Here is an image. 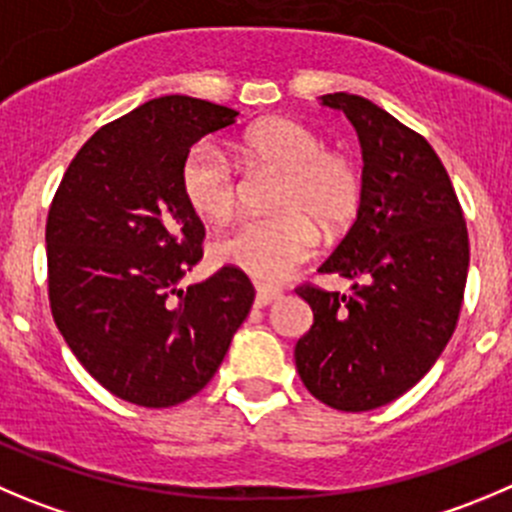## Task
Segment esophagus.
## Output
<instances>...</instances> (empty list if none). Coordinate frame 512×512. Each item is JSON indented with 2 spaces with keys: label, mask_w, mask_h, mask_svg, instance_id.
<instances>
[{
  "label": "esophagus",
  "mask_w": 512,
  "mask_h": 512,
  "mask_svg": "<svg viewBox=\"0 0 512 512\" xmlns=\"http://www.w3.org/2000/svg\"><path fill=\"white\" fill-rule=\"evenodd\" d=\"M279 299H281V291L276 289V286H266V284L256 286V306H269Z\"/></svg>",
  "instance_id": "1"
}]
</instances>
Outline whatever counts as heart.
I'll use <instances>...</instances> for the list:
<instances>
[{
  "instance_id": "obj_1",
  "label": "heart",
  "mask_w": 512,
  "mask_h": 512,
  "mask_svg": "<svg viewBox=\"0 0 512 512\" xmlns=\"http://www.w3.org/2000/svg\"><path fill=\"white\" fill-rule=\"evenodd\" d=\"M251 163L279 170L271 216L241 218L213 241L218 264L236 266L264 281L289 276L314 253L316 228L337 231L359 208L362 180L349 158L326 153L324 140L306 125L271 118L253 125L241 143ZM180 188L198 216L221 221L236 206V168L218 140H198L180 165Z\"/></svg>"
}]
</instances>
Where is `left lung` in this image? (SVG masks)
Segmentation results:
<instances>
[{
    "mask_svg": "<svg viewBox=\"0 0 512 512\" xmlns=\"http://www.w3.org/2000/svg\"><path fill=\"white\" fill-rule=\"evenodd\" d=\"M319 102L347 115L362 145L357 221L321 274L352 294L301 286L314 324L296 342L304 387L342 412H367L415 387L455 332L470 243L445 165L422 135L349 92Z\"/></svg>",
    "mask_w": 512,
    "mask_h": 512,
    "instance_id": "obj_1",
    "label": "left lung"
}]
</instances>
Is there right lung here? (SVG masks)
I'll use <instances>...</instances> for the list:
<instances>
[{"label": "right lung", "instance_id": "right-lung-1", "mask_svg": "<svg viewBox=\"0 0 512 512\" xmlns=\"http://www.w3.org/2000/svg\"><path fill=\"white\" fill-rule=\"evenodd\" d=\"M236 115L188 95L145 102L82 145L50 206L57 329L82 367L133 405L158 410L201 392L251 311L256 291L236 266L178 286L206 236L180 165Z\"/></svg>", "mask_w": 512, "mask_h": 512}]
</instances>
